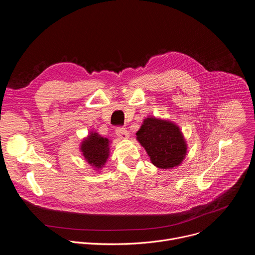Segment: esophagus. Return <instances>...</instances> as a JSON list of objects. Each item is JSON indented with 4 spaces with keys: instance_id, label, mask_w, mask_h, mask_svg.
<instances>
[{
    "instance_id": "34e87169",
    "label": "esophagus",
    "mask_w": 255,
    "mask_h": 255,
    "mask_svg": "<svg viewBox=\"0 0 255 255\" xmlns=\"http://www.w3.org/2000/svg\"><path fill=\"white\" fill-rule=\"evenodd\" d=\"M116 134L121 139H125V138L129 137V132L124 127H118L116 129Z\"/></svg>"
}]
</instances>
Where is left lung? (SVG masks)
I'll return each instance as SVG.
<instances>
[{
  "label": "left lung",
  "instance_id": "left-lung-1",
  "mask_svg": "<svg viewBox=\"0 0 255 255\" xmlns=\"http://www.w3.org/2000/svg\"><path fill=\"white\" fill-rule=\"evenodd\" d=\"M136 135L152 163L159 168H172L185 158L187 145L178 127L170 122L147 118Z\"/></svg>",
  "mask_w": 255,
  "mask_h": 255
}]
</instances>
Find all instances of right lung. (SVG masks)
<instances>
[{"instance_id": "obj_1", "label": "right lung", "mask_w": 255, "mask_h": 255, "mask_svg": "<svg viewBox=\"0 0 255 255\" xmlns=\"http://www.w3.org/2000/svg\"><path fill=\"white\" fill-rule=\"evenodd\" d=\"M82 151L90 164L101 167L109 156V140L97 133H93L83 142Z\"/></svg>"}]
</instances>
